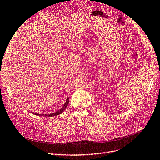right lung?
Here are the masks:
<instances>
[{"label":"right lung","mask_w":160,"mask_h":160,"mask_svg":"<svg viewBox=\"0 0 160 160\" xmlns=\"http://www.w3.org/2000/svg\"><path fill=\"white\" fill-rule=\"evenodd\" d=\"M68 104H69V98H68L67 100H66V103H65L64 105H63V106L61 108V109H60L58 111L54 113H50V114H41L40 113V114H39V113H36L35 112H32V113H33V114H35V115H39V116H43V117H47V116H48V117H53V116H58V115H60V113H62L63 111L66 110V108H67Z\"/></svg>","instance_id":"add662e5"}]
</instances>
